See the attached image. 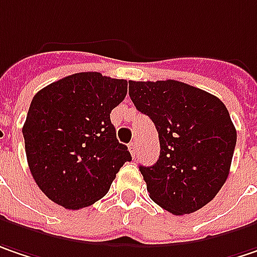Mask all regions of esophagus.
<instances>
[{
  "mask_svg": "<svg viewBox=\"0 0 257 257\" xmlns=\"http://www.w3.org/2000/svg\"><path fill=\"white\" fill-rule=\"evenodd\" d=\"M129 151H131V156L132 157H135V154H137V143H131L128 145Z\"/></svg>",
  "mask_w": 257,
  "mask_h": 257,
  "instance_id": "1",
  "label": "esophagus"
}]
</instances>
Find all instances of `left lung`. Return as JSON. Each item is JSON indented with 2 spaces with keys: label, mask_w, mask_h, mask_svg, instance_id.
<instances>
[{
  "label": "left lung",
  "mask_w": 257,
  "mask_h": 257,
  "mask_svg": "<svg viewBox=\"0 0 257 257\" xmlns=\"http://www.w3.org/2000/svg\"><path fill=\"white\" fill-rule=\"evenodd\" d=\"M129 96L159 132L157 163L140 167L150 198L174 215L201 209L230 173L237 132L225 104L174 80L129 81Z\"/></svg>",
  "instance_id": "8db88e82"
}]
</instances>
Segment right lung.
I'll return each mask as SVG.
<instances>
[{"label":"right lung","mask_w":257,"mask_h":257,"mask_svg":"<svg viewBox=\"0 0 257 257\" xmlns=\"http://www.w3.org/2000/svg\"><path fill=\"white\" fill-rule=\"evenodd\" d=\"M126 93V80L78 72L33 97L23 126L26 156L36 185L55 204L67 209L93 205L132 160L110 122Z\"/></svg>","instance_id":"1"}]
</instances>
